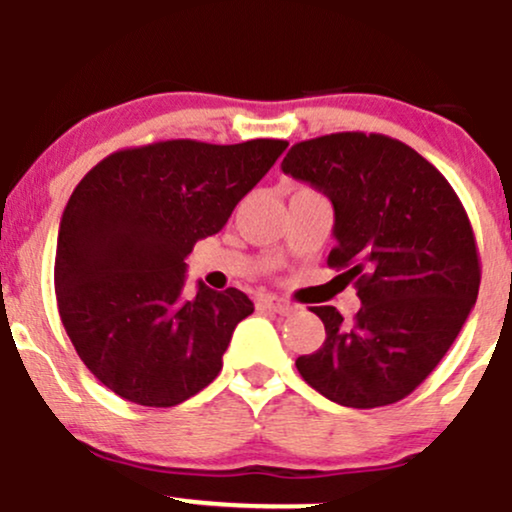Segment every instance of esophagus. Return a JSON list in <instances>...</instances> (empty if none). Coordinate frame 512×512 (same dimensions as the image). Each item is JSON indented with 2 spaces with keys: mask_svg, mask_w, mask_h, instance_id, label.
Segmentation results:
<instances>
[{
  "mask_svg": "<svg viewBox=\"0 0 512 512\" xmlns=\"http://www.w3.org/2000/svg\"><path fill=\"white\" fill-rule=\"evenodd\" d=\"M257 308L272 310V313H279V315H289V313H293V310H296L291 303L281 301V298H274V296L260 298V301H257Z\"/></svg>",
  "mask_w": 512,
  "mask_h": 512,
  "instance_id": "esophagus-1",
  "label": "esophagus"
}]
</instances>
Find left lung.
Wrapping results in <instances>:
<instances>
[{
	"instance_id": "obj_1",
	"label": "left lung",
	"mask_w": 512,
	"mask_h": 512,
	"mask_svg": "<svg viewBox=\"0 0 512 512\" xmlns=\"http://www.w3.org/2000/svg\"><path fill=\"white\" fill-rule=\"evenodd\" d=\"M284 173L325 192L334 207L327 264L354 279L361 308L325 325L301 378L342 407L395 404L438 366L477 303L481 262L472 223L443 173L399 139L337 132L293 144Z\"/></svg>"
}]
</instances>
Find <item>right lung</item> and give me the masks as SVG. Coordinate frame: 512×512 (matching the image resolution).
<instances>
[{
    "mask_svg": "<svg viewBox=\"0 0 512 512\" xmlns=\"http://www.w3.org/2000/svg\"><path fill=\"white\" fill-rule=\"evenodd\" d=\"M286 146L166 139L105 156L76 185L57 236V310L84 366L115 395L175 407L219 375L255 305L202 281L187 296L185 257L226 226Z\"/></svg>",
    "mask_w": 512,
    "mask_h": 512,
    "instance_id": "add662e5",
    "label": "right lung"
}]
</instances>
